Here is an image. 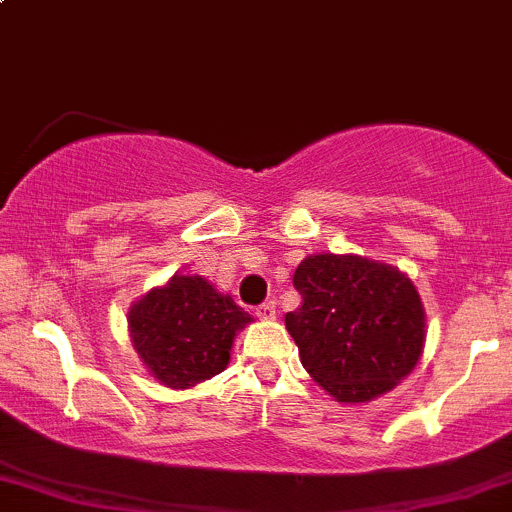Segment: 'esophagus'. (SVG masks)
Returning a JSON list of instances; mask_svg holds the SVG:
<instances>
[{
    "instance_id": "1",
    "label": "esophagus",
    "mask_w": 512,
    "mask_h": 512,
    "mask_svg": "<svg viewBox=\"0 0 512 512\" xmlns=\"http://www.w3.org/2000/svg\"><path fill=\"white\" fill-rule=\"evenodd\" d=\"M256 317H261V320H276V302L268 300V302H263V305H258Z\"/></svg>"
}]
</instances>
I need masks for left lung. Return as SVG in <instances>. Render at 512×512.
Segmentation results:
<instances>
[{"label":"left lung","mask_w":512,"mask_h":512,"mask_svg":"<svg viewBox=\"0 0 512 512\" xmlns=\"http://www.w3.org/2000/svg\"><path fill=\"white\" fill-rule=\"evenodd\" d=\"M293 285L302 305L285 315L305 371L339 403H368L417 366L425 307L412 280L388 263L315 254Z\"/></svg>","instance_id":"left-lung-1"}]
</instances>
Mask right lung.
I'll use <instances>...</instances> for the list:
<instances>
[{"mask_svg":"<svg viewBox=\"0 0 512 512\" xmlns=\"http://www.w3.org/2000/svg\"><path fill=\"white\" fill-rule=\"evenodd\" d=\"M249 312L202 276H173L129 307V332L148 373L166 388H192L217 376L232 359Z\"/></svg>","mask_w":512,"mask_h":512,"instance_id":"right-lung-1","label":"right lung"}]
</instances>
